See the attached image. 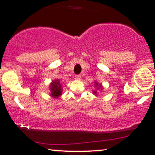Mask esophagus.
<instances>
[{
    "label": "esophagus",
    "mask_w": 155,
    "mask_h": 155,
    "mask_svg": "<svg viewBox=\"0 0 155 155\" xmlns=\"http://www.w3.org/2000/svg\"><path fill=\"white\" fill-rule=\"evenodd\" d=\"M75 80H80L81 79V75H76L74 77Z\"/></svg>",
    "instance_id": "1"
}]
</instances>
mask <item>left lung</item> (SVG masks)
<instances>
[{"mask_svg": "<svg viewBox=\"0 0 155 155\" xmlns=\"http://www.w3.org/2000/svg\"><path fill=\"white\" fill-rule=\"evenodd\" d=\"M94 85H95V87H97V89H100V88H101V89H102V86H101V84H97V82H95V84H94ZM93 93L94 94H97V91H93Z\"/></svg>", "mask_w": 155, "mask_h": 155, "instance_id": "left-lung-1", "label": "left lung"}]
</instances>
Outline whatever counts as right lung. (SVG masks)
Instances as JSON below:
<instances>
[{
	"mask_svg": "<svg viewBox=\"0 0 155 155\" xmlns=\"http://www.w3.org/2000/svg\"><path fill=\"white\" fill-rule=\"evenodd\" d=\"M50 95L52 97L58 98L62 94V85L58 79L53 81L50 84Z\"/></svg>",
	"mask_w": 155,
	"mask_h": 155,
	"instance_id": "right-lung-1",
	"label": "right lung"
}]
</instances>
